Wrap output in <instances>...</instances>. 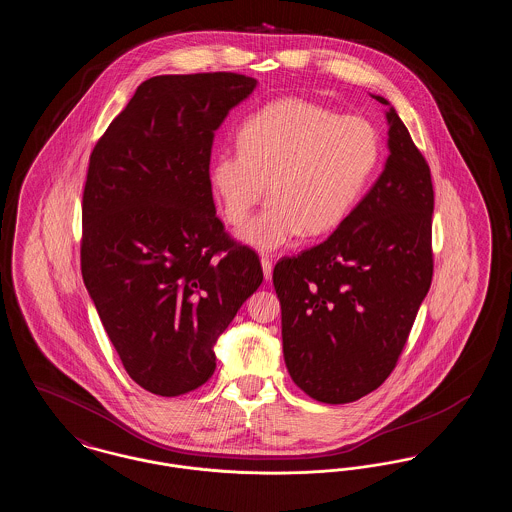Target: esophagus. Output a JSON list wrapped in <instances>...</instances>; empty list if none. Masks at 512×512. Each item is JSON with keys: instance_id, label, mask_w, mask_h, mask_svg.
I'll return each instance as SVG.
<instances>
[{"instance_id": "34e87169", "label": "esophagus", "mask_w": 512, "mask_h": 512, "mask_svg": "<svg viewBox=\"0 0 512 512\" xmlns=\"http://www.w3.org/2000/svg\"><path fill=\"white\" fill-rule=\"evenodd\" d=\"M261 267H263L265 280H270V276H272V261H270L268 257H263V259H261Z\"/></svg>"}]
</instances>
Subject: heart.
Segmentation results:
<instances>
[{"label":"heart","instance_id":"obj_1","mask_svg":"<svg viewBox=\"0 0 512 512\" xmlns=\"http://www.w3.org/2000/svg\"><path fill=\"white\" fill-rule=\"evenodd\" d=\"M238 153H217L209 167L213 192L232 226L249 219L267 194L270 203L240 230L261 251L340 228L365 194L380 159L376 128L301 98L270 101L245 119Z\"/></svg>","mask_w":512,"mask_h":512}]
</instances>
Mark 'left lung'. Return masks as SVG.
<instances>
[{
  "instance_id": "left-lung-1",
  "label": "left lung",
  "mask_w": 512,
  "mask_h": 512,
  "mask_svg": "<svg viewBox=\"0 0 512 512\" xmlns=\"http://www.w3.org/2000/svg\"><path fill=\"white\" fill-rule=\"evenodd\" d=\"M372 98L388 105L384 171L328 240L272 272L288 372L330 405L384 384L434 272L430 167L390 101Z\"/></svg>"
}]
</instances>
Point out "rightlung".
<instances>
[{
  "mask_svg": "<svg viewBox=\"0 0 512 512\" xmlns=\"http://www.w3.org/2000/svg\"><path fill=\"white\" fill-rule=\"evenodd\" d=\"M257 88L236 73L142 82L90 155L80 263L128 376L176 397L215 372V343L263 282L217 217L215 130Z\"/></svg>",
  "mask_w": 512,
  "mask_h": 512,
  "instance_id": "1",
  "label": "right lung"
}]
</instances>
